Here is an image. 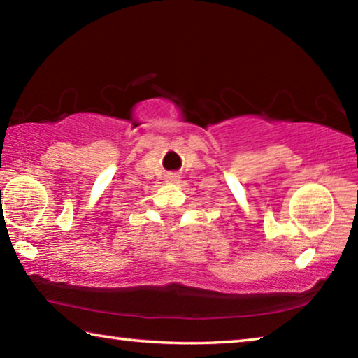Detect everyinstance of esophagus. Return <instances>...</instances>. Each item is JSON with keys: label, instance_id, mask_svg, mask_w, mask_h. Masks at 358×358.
<instances>
[{"label": "esophagus", "instance_id": "34e87169", "mask_svg": "<svg viewBox=\"0 0 358 358\" xmlns=\"http://www.w3.org/2000/svg\"><path fill=\"white\" fill-rule=\"evenodd\" d=\"M167 181H178V175H175V173L167 175Z\"/></svg>", "mask_w": 358, "mask_h": 358}]
</instances>
